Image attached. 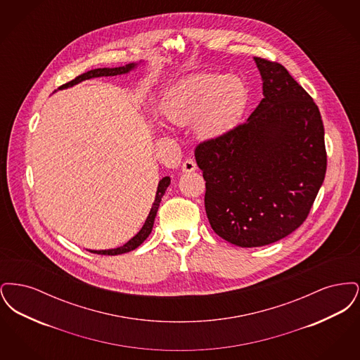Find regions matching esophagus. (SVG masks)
<instances>
[{
  "label": "esophagus",
  "mask_w": 360,
  "mask_h": 360,
  "mask_svg": "<svg viewBox=\"0 0 360 360\" xmlns=\"http://www.w3.org/2000/svg\"><path fill=\"white\" fill-rule=\"evenodd\" d=\"M197 170V165L193 159H186L184 163H182V172H193Z\"/></svg>",
  "instance_id": "esophagus-1"
}]
</instances>
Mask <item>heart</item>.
Wrapping results in <instances>:
<instances>
[{"label":"heart","instance_id":"heart-1","mask_svg":"<svg viewBox=\"0 0 360 360\" xmlns=\"http://www.w3.org/2000/svg\"><path fill=\"white\" fill-rule=\"evenodd\" d=\"M248 97V87L236 75L198 74L169 91L165 115L178 125L194 122V131L201 139H217L238 125Z\"/></svg>","mask_w":360,"mask_h":360}]
</instances>
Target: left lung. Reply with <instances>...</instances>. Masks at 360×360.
Segmentation results:
<instances>
[{"mask_svg":"<svg viewBox=\"0 0 360 360\" xmlns=\"http://www.w3.org/2000/svg\"><path fill=\"white\" fill-rule=\"evenodd\" d=\"M254 60L263 81L257 109L194 153L212 229L244 248L283 239L304 223L326 172L317 105L282 65Z\"/></svg>","mask_w":360,"mask_h":360,"instance_id":"obj_1","label":"left lung"}]
</instances>
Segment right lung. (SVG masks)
Here are the masks:
<instances>
[{
	"instance_id": "right-lung-1",
	"label": "right lung",
	"mask_w": 360,
	"mask_h": 360,
	"mask_svg": "<svg viewBox=\"0 0 360 360\" xmlns=\"http://www.w3.org/2000/svg\"><path fill=\"white\" fill-rule=\"evenodd\" d=\"M136 68L137 63H128V65H125V66L113 68V69L103 68V69L90 70V71H87V72H84V74L78 75L75 79H72V81H70L68 84L60 86L59 90L68 89V87L77 85V84H79V82H82V81H86V79H91V78H98V77H115V75H121V74H128L129 71H132V70L136 69ZM170 182H172L170 176H165V178H162V179L159 181L158 188H156L154 204H153V207H151V210H150V213H148V217L146 219V221H144V225L141 226V229L137 232L136 235H135L132 239L129 240V241H127L124 245L117 247V248L100 250V251H97V250H89V251L93 252V254H98V255H120V254H125V252L134 251L135 248H137L144 240L150 236V233H151V231H153V226H154L155 217H156L158 209H159L160 201H162V197L165 195V193H166V190L169 188Z\"/></svg>"
}]
</instances>
